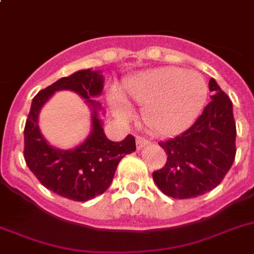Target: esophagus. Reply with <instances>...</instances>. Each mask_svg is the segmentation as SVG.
I'll use <instances>...</instances> for the list:
<instances>
[{
    "instance_id": "obj_1",
    "label": "esophagus",
    "mask_w": 254,
    "mask_h": 254,
    "mask_svg": "<svg viewBox=\"0 0 254 254\" xmlns=\"http://www.w3.org/2000/svg\"><path fill=\"white\" fill-rule=\"evenodd\" d=\"M135 140H136V148H138V149H141V148L145 147V145L149 143V140L145 138H143V136H136Z\"/></svg>"
}]
</instances>
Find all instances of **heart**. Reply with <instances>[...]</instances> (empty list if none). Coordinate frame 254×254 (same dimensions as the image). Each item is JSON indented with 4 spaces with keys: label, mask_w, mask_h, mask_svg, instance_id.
Listing matches in <instances>:
<instances>
[{
    "label": "heart",
    "mask_w": 254,
    "mask_h": 254,
    "mask_svg": "<svg viewBox=\"0 0 254 254\" xmlns=\"http://www.w3.org/2000/svg\"><path fill=\"white\" fill-rule=\"evenodd\" d=\"M209 97V86L200 73L184 68L167 67L141 73L127 82L124 99L134 101L143 110V122L159 135L184 131L200 116ZM116 114L129 119L127 102L113 93Z\"/></svg>",
    "instance_id": "heart-1"
}]
</instances>
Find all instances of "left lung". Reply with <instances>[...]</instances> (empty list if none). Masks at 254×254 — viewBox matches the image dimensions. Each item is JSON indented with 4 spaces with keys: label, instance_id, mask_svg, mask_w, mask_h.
I'll list each match as a JSON object with an SVG mask.
<instances>
[{
    "label": "left lung",
    "instance_id": "obj_1",
    "mask_svg": "<svg viewBox=\"0 0 254 254\" xmlns=\"http://www.w3.org/2000/svg\"><path fill=\"white\" fill-rule=\"evenodd\" d=\"M211 101L186 131L159 141L167 153L163 168L153 172L162 192L173 198H191L215 189L235 158L233 104L214 78L209 81Z\"/></svg>",
    "mask_w": 254,
    "mask_h": 254
}]
</instances>
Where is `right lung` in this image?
<instances>
[{"label": "right lung", "instance_id": "add662e5", "mask_svg": "<svg viewBox=\"0 0 254 254\" xmlns=\"http://www.w3.org/2000/svg\"><path fill=\"white\" fill-rule=\"evenodd\" d=\"M62 89L78 93L93 110L90 135L81 146L69 151L50 146L37 125L41 107L54 92ZM102 90L101 70L82 69L48 86L31 102L24 130L25 161L40 184L62 197L87 201L104 193L113 182L119 162L136 149L132 135L122 141H111L105 135L102 120L99 118L101 105L92 100L101 95Z\"/></svg>", "mask_w": 254, "mask_h": 254}]
</instances>
